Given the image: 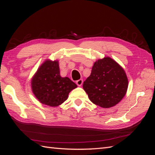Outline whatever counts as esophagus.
<instances>
[{
  "label": "esophagus",
  "instance_id": "1",
  "mask_svg": "<svg viewBox=\"0 0 155 155\" xmlns=\"http://www.w3.org/2000/svg\"><path fill=\"white\" fill-rule=\"evenodd\" d=\"M76 84H77L78 86L81 87L82 85V84H83V79H79V80L76 81Z\"/></svg>",
  "mask_w": 155,
  "mask_h": 155
}]
</instances>
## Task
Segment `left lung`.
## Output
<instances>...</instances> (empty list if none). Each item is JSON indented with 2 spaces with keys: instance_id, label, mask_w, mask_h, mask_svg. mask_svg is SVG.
I'll list each match as a JSON object with an SVG mask.
<instances>
[{
  "instance_id": "left-lung-1",
  "label": "left lung",
  "mask_w": 155,
  "mask_h": 155,
  "mask_svg": "<svg viewBox=\"0 0 155 155\" xmlns=\"http://www.w3.org/2000/svg\"><path fill=\"white\" fill-rule=\"evenodd\" d=\"M128 84L124 69L111 58L105 57L94 63L83 88L93 104L107 109L123 99Z\"/></svg>"
}]
</instances>
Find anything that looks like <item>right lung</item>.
Masks as SVG:
<instances>
[{"mask_svg":"<svg viewBox=\"0 0 155 155\" xmlns=\"http://www.w3.org/2000/svg\"><path fill=\"white\" fill-rule=\"evenodd\" d=\"M77 85L68 77L60 76L59 61L46 59L31 78L34 96L42 104L58 107L68 99L69 93Z\"/></svg>","mask_w":155,"mask_h":155,"instance_id":"add662e5","label":"right lung"}]
</instances>
